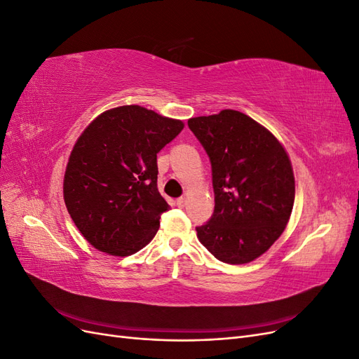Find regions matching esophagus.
<instances>
[{"label": "esophagus", "mask_w": 359, "mask_h": 359, "mask_svg": "<svg viewBox=\"0 0 359 359\" xmlns=\"http://www.w3.org/2000/svg\"><path fill=\"white\" fill-rule=\"evenodd\" d=\"M186 202H187V201H186V198H180V199H177V205L180 206V208H182V206L186 205Z\"/></svg>", "instance_id": "obj_1"}]
</instances>
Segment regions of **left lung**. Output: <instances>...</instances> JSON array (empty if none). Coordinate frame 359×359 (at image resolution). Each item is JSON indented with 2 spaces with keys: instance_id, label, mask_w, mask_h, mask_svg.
<instances>
[{
  "instance_id": "obj_1",
  "label": "left lung",
  "mask_w": 359,
  "mask_h": 359,
  "mask_svg": "<svg viewBox=\"0 0 359 359\" xmlns=\"http://www.w3.org/2000/svg\"><path fill=\"white\" fill-rule=\"evenodd\" d=\"M211 160L214 214L196 227L203 247L224 264L262 256L283 233L295 201V177L280 140L248 115L224 109L189 119Z\"/></svg>"
}]
</instances>
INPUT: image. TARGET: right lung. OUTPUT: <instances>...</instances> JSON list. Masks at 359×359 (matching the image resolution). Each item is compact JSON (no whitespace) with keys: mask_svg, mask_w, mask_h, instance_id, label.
<instances>
[{"mask_svg":"<svg viewBox=\"0 0 359 359\" xmlns=\"http://www.w3.org/2000/svg\"><path fill=\"white\" fill-rule=\"evenodd\" d=\"M184 123L137 104L104 111L76 140L62 193L76 227L94 248L130 256L144 248L169 205L157 189V153Z\"/></svg>","mask_w":359,"mask_h":359,"instance_id":"right-lung-1","label":"right lung"}]
</instances>
